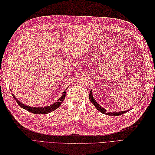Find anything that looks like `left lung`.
<instances>
[{
  "mask_svg": "<svg viewBox=\"0 0 155 155\" xmlns=\"http://www.w3.org/2000/svg\"><path fill=\"white\" fill-rule=\"evenodd\" d=\"M89 98H90V101L93 104L94 106L97 108L98 110H99L101 113H102L103 114H108V115H110V116H118V115H121L125 113H127V110H125V111H120V112H117V113H107V110L104 109V108H103L102 107H101L99 104H98L96 101L94 100V97H93V93H92V91H91L90 92V94H89Z\"/></svg>",
  "mask_w": 155,
  "mask_h": 155,
  "instance_id": "1",
  "label": "left lung"
}]
</instances>
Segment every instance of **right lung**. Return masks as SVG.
I'll return each instance as SVG.
<instances>
[{
    "label": "right lung",
    "instance_id": "add662e5",
    "mask_svg": "<svg viewBox=\"0 0 155 155\" xmlns=\"http://www.w3.org/2000/svg\"><path fill=\"white\" fill-rule=\"evenodd\" d=\"M66 93H67V92H66V91H64L63 94H62V96L58 100V102H57V103H54L53 104L50 105L49 107H45L44 108H42V107L37 108V107H31L29 106H27V105H25L24 104H22L21 103V102L18 101L17 100V98L15 97V95L12 94V97L15 98V100L17 102V103L18 104L20 107H22V108H24V109H25V110L31 112V113H32L37 114H47V113H51V112H52V111L56 110L57 108H58L59 107L61 106L62 102L64 100L65 97H66Z\"/></svg>",
    "mask_w": 155,
    "mask_h": 155
}]
</instances>
